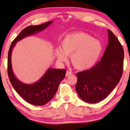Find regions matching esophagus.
<instances>
[{"label": "esophagus", "mask_w": 130, "mask_h": 130, "mask_svg": "<svg viewBox=\"0 0 130 130\" xmlns=\"http://www.w3.org/2000/svg\"><path fill=\"white\" fill-rule=\"evenodd\" d=\"M72 74V72H70V71H67V73H66V77H68L70 75H71Z\"/></svg>", "instance_id": "1"}]
</instances>
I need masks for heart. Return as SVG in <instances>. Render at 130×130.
Here are the masks:
<instances>
[{
	"instance_id": "heart-1",
	"label": "heart",
	"mask_w": 130,
	"mask_h": 130,
	"mask_svg": "<svg viewBox=\"0 0 130 130\" xmlns=\"http://www.w3.org/2000/svg\"><path fill=\"white\" fill-rule=\"evenodd\" d=\"M62 49H56L57 59L61 62L68 60L67 56L74 68L87 70L95 65L103 50V45L99 40L93 39L86 32H79L67 35L61 42Z\"/></svg>"
}]
</instances>
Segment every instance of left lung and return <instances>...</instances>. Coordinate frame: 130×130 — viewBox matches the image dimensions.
<instances>
[{"label": "left lung", "mask_w": 130, "mask_h": 130, "mask_svg": "<svg viewBox=\"0 0 130 130\" xmlns=\"http://www.w3.org/2000/svg\"><path fill=\"white\" fill-rule=\"evenodd\" d=\"M108 44L101 60L89 70L76 74V90L84 102L104 100L118 85L122 76L124 50L118 39L108 30Z\"/></svg>", "instance_id": "8db88e82"}]
</instances>
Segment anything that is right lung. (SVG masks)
I'll return each mask as SVG.
<instances>
[{"label": "right lung", "mask_w": 130, "mask_h": 130, "mask_svg": "<svg viewBox=\"0 0 130 130\" xmlns=\"http://www.w3.org/2000/svg\"><path fill=\"white\" fill-rule=\"evenodd\" d=\"M53 22L49 21L42 25L28 26L19 33L11 45L8 53L7 72L9 80L16 92L26 102L35 105H43L50 102L57 91L58 85L66 74L65 69L48 68L43 76L36 83L27 84L15 77L11 65L12 49L17 42L45 30Z\"/></svg>", "instance_id": "right-lung-1"}]
</instances>
